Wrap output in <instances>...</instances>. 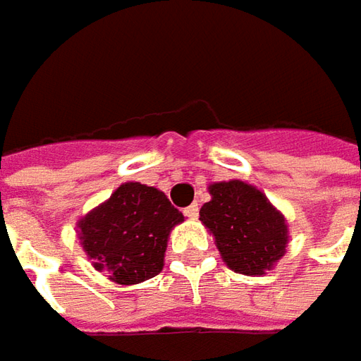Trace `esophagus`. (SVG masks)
<instances>
[{"label":"esophagus","mask_w":361,"mask_h":361,"mask_svg":"<svg viewBox=\"0 0 361 361\" xmlns=\"http://www.w3.org/2000/svg\"><path fill=\"white\" fill-rule=\"evenodd\" d=\"M183 214H185L188 218H192V220H196L197 214H200V208H197V204H192V206H188V208L183 210Z\"/></svg>","instance_id":"34e87169"}]
</instances>
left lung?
<instances>
[{
	"mask_svg": "<svg viewBox=\"0 0 361 361\" xmlns=\"http://www.w3.org/2000/svg\"><path fill=\"white\" fill-rule=\"evenodd\" d=\"M210 202L200 210L202 224L210 230L228 269L246 276L273 271L285 257L289 224L257 185L243 180L208 185Z\"/></svg>",
	"mask_w": 361,
	"mask_h": 361,
	"instance_id": "obj_1",
	"label": "left lung"
}]
</instances>
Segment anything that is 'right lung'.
Wrapping results in <instances>:
<instances>
[{
	"label": "right lung",
	"mask_w": 361,
	"mask_h": 361,
	"mask_svg": "<svg viewBox=\"0 0 361 361\" xmlns=\"http://www.w3.org/2000/svg\"><path fill=\"white\" fill-rule=\"evenodd\" d=\"M183 222L161 190L125 181L76 222L92 267L117 285H137L161 273L169 232Z\"/></svg>",
	"instance_id": "add662e5"
}]
</instances>
